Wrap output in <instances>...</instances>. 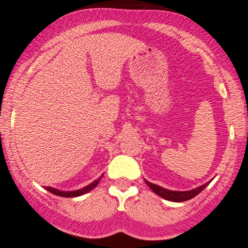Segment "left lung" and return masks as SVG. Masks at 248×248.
<instances>
[{
    "label": "left lung",
    "instance_id": "8db88e82",
    "mask_svg": "<svg viewBox=\"0 0 248 248\" xmlns=\"http://www.w3.org/2000/svg\"><path fill=\"white\" fill-rule=\"evenodd\" d=\"M145 182H146L147 186H149L150 188H151L152 191L157 194V196L162 197V198L166 199V201L177 202H186V201H189V199L194 198L197 194L201 193L202 189H204L205 187L209 185V182H206V184L202 185V186L197 187V188L189 189V191H171V189L163 188V187L158 186V185L152 184V182L147 181V180H145Z\"/></svg>",
    "mask_w": 248,
    "mask_h": 248
}]
</instances>
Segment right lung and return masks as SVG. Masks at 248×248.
<instances>
[{
	"label": "right lung",
	"instance_id": "right-lung-1",
	"mask_svg": "<svg viewBox=\"0 0 248 248\" xmlns=\"http://www.w3.org/2000/svg\"><path fill=\"white\" fill-rule=\"evenodd\" d=\"M102 176H103V175H102ZM102 176L98 177V179H97V180H94L93 182H91V184L87 185V186L82 187V188H80V189H76V191H60V189L54 188V187H49V186L46 187V191H49L50 193L55 194V196L66 197V198H73V197L82 196V194H85V193H87V192L92 191V189H93L94 187H96L97 185H98L99 180L102 179Z\"/></svg>",
	"mask_w": 248,
	"mask_h": 248
}]
</instances>
